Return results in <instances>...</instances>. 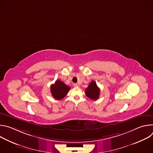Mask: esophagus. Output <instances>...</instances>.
Wrapping results in <instances>:
<instances>
[{
  "label": "esophagus",
  "mask_w": 153,
  "mask_h": 153,
  "mask_svg": "<svg viewBox=\"0 0 153 153\" xmlns=\"http://www.w3.org/2000/svg\"><path fill=\"white\" fill-rule=\"evenodd\" d=\"M74 86H75V87H79V84H77V83H74Z\"/></svg>",
  "instance_id": "obj_1"
}]
</instances>
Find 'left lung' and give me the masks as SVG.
<instances>
[{
  "label": "left lung",
  "instance_id": "obj_1",
  "mask_svg": "<svg viewBox=\"0 0 153 153\" xmlns=\"http://www.w3.org/2000/svg\"><path fill=\"white\" fill-rule=\"evenodd\" d=\"M85 94L87 97L93 100H96L99 99L100 95V89L95 81L93 80L91 82L89 86L86 88Z\"/></svg>",
  "mask_w": 153,
  "mask_h": 153
}]
</instances>
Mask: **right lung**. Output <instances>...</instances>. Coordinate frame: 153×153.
Wrapping results in <instances>:
<instances>
[{
	"label": "right lung",
	"instance_id": "add662e5",
	"mask_svg": "<svg viewBox=\"0 0 153 153\" xmlns=\"http://www.w3.org/2000/svg\"><path fill=\"white\" fill-rule=\"evenodd\" d=\"M50 88L53 97L57 100L62 99L70 90V87L60 80H57L54 84L51 85Z\"/></svg>",
	"mask_w": 153,
	"mask_h": 153
}]
</instances>
